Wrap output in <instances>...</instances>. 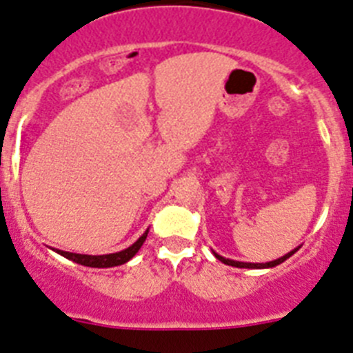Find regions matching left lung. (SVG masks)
Returning a JSON list of instances; mask_svg holds the SVG:
<instances>
[{
    "label": "left lung",
    "instance_id": "obj_1",
    "mask_svg": "<svg viewBox=\"0 0 353 353\" xmlns=\"http://www.w3.org/2000/svg\"><path fill=\"white\" fill-rule=\"evenodd\" d=\"M295 250H291V252H288L286 256L279 257V259H275V261H270V263H241V261H232V259H225V257L219 256V254H214V257H216L219 261H222L223 265L236 266V268H272V266H277V265H281V263L286 261L288 257L295 254Z\"/></svg>",
    "mask_w": 353,
    "mask_h": 353
}]
</instances>
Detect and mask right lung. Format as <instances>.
Segmentation results:
<instances>
[{"instance_id": "right-lung-1", "label": "right lung", "mask_w": 353, "mask_h": 353, "mask_svg": "<svg viewBox=\"0 0 353 353\" xmlns=\"http://www.w3.org/2000/svg\"><path fill=\"white\" fill-rule=\"evenodd\" d=\"M147 232H143L140 236L139 240L134 241L131 247H128L125 250H121V252H115V254H104V256H87V254H72V252H63V250H57L60 256L67 257L70 261L78 263V265H83V266H90V268H110V266H119V265H124L134 256V254L139 252L140 247L143 245L147 238Z\"/></svg>"}]
</instances>
